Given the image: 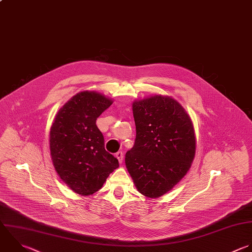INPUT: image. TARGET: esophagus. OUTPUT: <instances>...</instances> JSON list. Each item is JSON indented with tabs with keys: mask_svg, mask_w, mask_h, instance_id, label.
Returning a JSON list of instances; mask_svg holds the SVG:
<instances>
[{
	"mask_svg": "<svg viewBox=\"0 0 252 252\" xmlns=\"http://www.w3.org/2000/svg\"><path fill=\"white\" fill-rule=\"evenodd\" d=\"M115 157L117 158L118 161H119L120 163H122V161H123V153H122V152H118V153L115 154Z\"/></svg>",
	"mask_w": 252,
	"mask_h": 252,
	"instance_id": "obj_1",
	"label": "esophagus"
}]
</instances>
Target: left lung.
<instances>
[{"instance_id": "left-lung-1", "label": "left lung", "mask_w": 252, "mask_h": 252, "mask_svg": "<svg viewBox=\"0 0 252 252\" xmlns=\"http://www.w3.org/2000/svg\"><path fill=\"white\" fill-rule=\"evenodd\" d=\"M132 110L136 139L126 153V167L141 194L158 198L170 191L192 165L194 126L183 106L167 95L134 100Z\"/></svg>"}]
</instances>
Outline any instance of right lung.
Here are the masks:
<instances>
[{"label": "right lung", "mask_w": 252, "mask_h": 252, "mask_svg": "<svg viewBox=\"0 0 252 252\" xmlns=\"http://www.w3.org/2000/svg\"><path fill=\"white\" fill-rule=\"evenodd\" d=\"M113 100L94 91H83L69 99L55 115L50 129L51 159L62 181L75 193L89 196L99 189L119 166L104 149L95 122Z\"/></svg>", "instance_id": "add662e5"}]
</instances>
